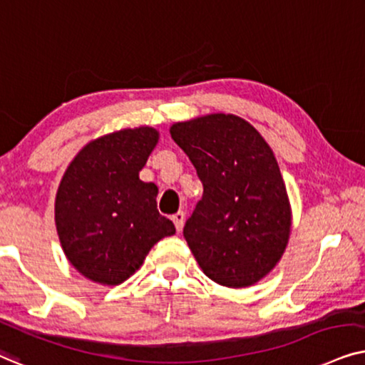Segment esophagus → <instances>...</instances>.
<instances>
[{
    "label": "esophagus",
    "instance_id": "34e87169",
    "mask_svg": "<svg viewBox=\"0 0 365 365\" xmlns=\"http://www.w3.org/2000/svg\"><path fill=\"white\" fill-rule=\"evenodd\" d=\"M172 220L175 223V228H177V232H182L183 228V223H185V213L183 212H177L175 215L172 217Z\"/></svg>",
    "mask_w": 365,
    "mask_h": 365
}]
</instances>
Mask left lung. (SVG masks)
I'll return each instance as SVG.
<instances>
[{"label":"left lung","mask_w":365,"mask_h":365,"mask_svg":"<svg viewBox=\"0 0 365 365\" xmlns=\"http://www.w3.org/2000/svg\"><path fill=\"white\" fill-rule=\"evenodd\" d=\"M197 168L202 200L183 228L208 279L242 289L264 279L284 255L292 227L275 155L249 121L212 113L170 126Z\"/></svg>","instance_id":"8db88e82"}]
</instances>
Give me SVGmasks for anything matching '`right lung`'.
<instances>
[{"label": "right lung", "mask_w": 365, "mask_h": 365, "mask_svg": "<svg viewBox=\"0 0 365 365\" xmlns=\"http://www.w3.org/2000/svg\"><path fill=\"white\" fill-rule=\"evenodd\" d=\"M158 138L152 126L103 135L86 143L63 175L56 232L66 259L91 282L121 284L158 240L175 233L157 210V185L138 177Z\"/></svg>", "instance_id": "add662e5"}]
</instances>
